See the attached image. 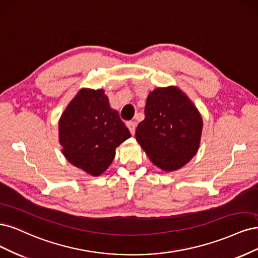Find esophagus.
<instances>
[{"label": "esophagus", "instance_id": "obj_1", "mask_svg": "<svg viewBox=\"0 0 258 258\" xmlns=\"http://www.w3.org/2000/svg\"><path fill=\"white\" fill-rule=\"evenodd\" d=\"M126 125H127L128 130H130V132H131V134H132V135H134V134H135V131H136V126H137L136 122H134V121H130V122H127V123H126Z\"/></svg>", "mask_w": 258, "mask_h": 258}]
</instances>
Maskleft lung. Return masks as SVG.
Listing matches in <instances>:
<instances>
[{"mask_svg":"<svg viewBox=\"0 0 258 258\" xmlns=\"http://www.w3.org/2000/svg\"><path fill=\"white\" fill-rule=\"evenodd\" d=\"M203 119L195 105L177 87L157 88L149 93L145 120L136 128V140L150 161L173 171L197 153Z\"/></svg>","mask_w":258,"mask_h":258,"instance_id":"8db88e82","label":"left lung"}]
</instances>
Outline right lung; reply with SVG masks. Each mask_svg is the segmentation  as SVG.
Wrapping results in <instances>:
<instances>
[{"label": "right lung", "instance_id": "right-lung-1", "mask_svg": "<svg viewBox=\"0 0 258 258\" xmlns=\"http://www.w3.org/2000/svg\"><path fill=\"white\" fill-rule=\"evenodd\" d=\"M130 137L128 128L109 106L102 89H81L59 121V141L65 159L94 177L109 167L115 148Z\"/></svg>", "mask_w": 258, "mask_h": 258}]
</instances>
